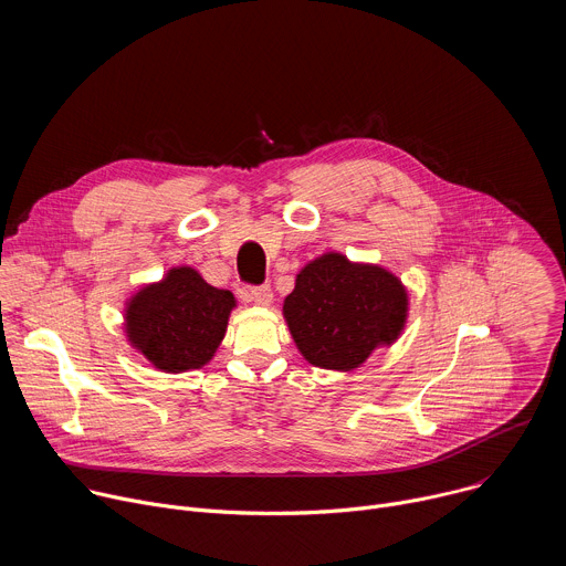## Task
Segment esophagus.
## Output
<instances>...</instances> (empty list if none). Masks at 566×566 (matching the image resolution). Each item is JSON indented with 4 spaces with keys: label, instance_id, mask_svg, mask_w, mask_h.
Wrapping results in <instances>:
<instances>
[{
    "label": "esophagus",
    "instance_id": "obj_1",
    "mask_svg": "<svg viewBox=\"0 0 566 566\" xmlns=\"http://www.w3.org/2000/svg\"><path fill=\"white\" fill-rule=\"evenodd\" d=\"M241 297L249 300V302H255L260 306H269L273 302V291L269 284H262V286H244L241 289Z\"/></svg>",
    "mask_w": 566,
    "mask_h": 566
}]
</instances>
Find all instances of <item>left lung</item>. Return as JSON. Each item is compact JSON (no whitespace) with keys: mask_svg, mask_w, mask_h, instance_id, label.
<instances>
[{"mask_svg":"<svg viewBox=\"0 0 566 566\" xmlns=\"http://www.w3.org/2000/svg\"><path fill=\"white\" fill-rule=\"evenodd\" d=\"M289 332L322 369L352 371L376 347L391 345L408 319V291L380 266L327 253L306 264L284 300Z\"/></svg>","mask_w":566,"mask_h":566,"instance_id":"obj_1","label":"left lung"}]
</instances>
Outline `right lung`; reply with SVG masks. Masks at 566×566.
<instances>
[{"mask_svg":"<svg viewBox=\"0 0 566 566\" xmlns=\"http://www.w3.org/2000/svg\"><path fill=\"white\" fill-rule=\"evenodd\" d=\"M234 295L210 286L195 269L177 266L143 286L125 308V334L156 369H201L214 356Z\"/></svg>","mask_w":566,"mask_h":566,"instance_id":"right-lung-1","label":"right lung"}]
</instances>
